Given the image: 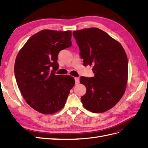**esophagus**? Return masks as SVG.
<instances>
[{
    "mask_svg": "<svg viewBox=\"0 0 148 148\" xmlns=\"http://www.w3.org/2000/svg\"><path fill=\"white\" fill-rule=\"evenodd\" d=\"M75 84H77L79 83V78L78 77H75Z\"/></svg>",
    "mask_w": 148,
    "mask_h": 148,
    "instance_id": "1",
    "label": "esophagus"
}]
</instances>
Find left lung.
Segmentation results:
<instances>
[{
  "label": "left lung",
  "mask_w": 148,
  "mask_h": 148,
  "mask_svg": "<svg viewBox=\"0 0 148 148\" xmlns=\"http://www.w3.org/2000/svg\"><path fill=\"white\" fill-rule=\"evenodd\" d=\"M83 65H92L95 77H82L86 88L83 105L94 113H102L117 104L123 96L128 80V59L122 45L99 28L75 31Z\"/></svg>",
  "instance_id": "left-lung-1"
}]
</instances>
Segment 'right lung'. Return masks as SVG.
I'll return each mask as SVG.
<instances>
[{
  "instance_id": "obj_1",
  "label": "right lung",
  "mask_w": 148,
  "mask_h": 148,
  "mask_svg": "<svg viewBox=\"0 0 148 148\" xmlns=\"http://www.w3.org/2000/svg\"><path fill=\"white\" fill-rule=\"evenodd\" d=\"M71 31L44 29L32 36L16 56L15 76L22 96L33 109L52 114L65 106L75 79L56 75L58 54L71 46Z\"/></svg>"
}]
</instances>
